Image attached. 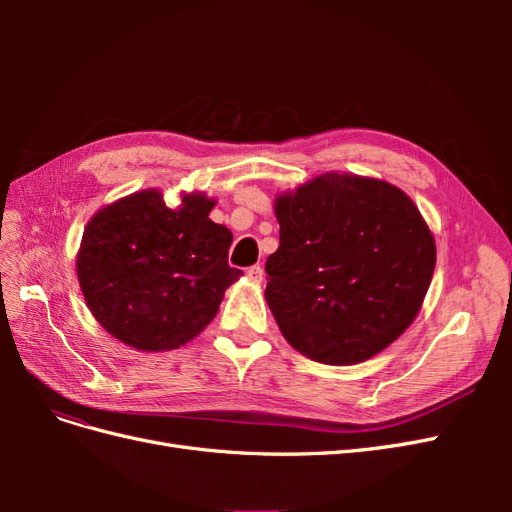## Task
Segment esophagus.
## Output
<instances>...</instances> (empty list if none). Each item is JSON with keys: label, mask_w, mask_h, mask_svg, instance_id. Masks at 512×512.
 Returning <instances> with one entry per match:
<instances>
[{"label": "esophagus", "mask_w": 512, "mask_h": 512, "mask_svg": "<svg viewBox=\"0 0 512 512\" xmlns=\"http://www.w3.org/2000/svg\"><path fill=\"white\" fill-rule=\"evenodd\" d=\"M247 277H250L252 282H262V277H265V271H262L260 265H254V267L247 269Z\"/></svg>", "instance_id": "34e87169"}]
</instances>
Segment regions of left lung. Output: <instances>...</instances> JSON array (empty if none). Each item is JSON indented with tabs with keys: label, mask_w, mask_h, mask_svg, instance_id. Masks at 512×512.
Instances as JSON below:
<instances>
[{
	"label": "left lung",
	"mask_w": 512,
	"mask_h": 512,
	"mask_svg": "<svg viewBox=\"0 0 512 512\" xmlns=\"http://www.w3.org/2000/svg\"><path fill=\"white\" fill-rule=\"evenodd\" d=\"M280 247L265 297L288 344L324 365L391 346L423 305L436 241L395 185L324 173L275 198Z\"/></svg>",
	"instance_id": "obj_1"
}]
</instances>
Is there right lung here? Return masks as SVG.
<instances>
[{
	"mask_svg": "<svg viewBox=\"0 0 512 512\" xmlns=\"http://www.w3.org/2000/svg\"><path fill=\"white\" fill-rule=\"evenodd\" d=\"M213 205L192 192L170 209L162 192L143 190L89 220L76 273L91 314L119 342L175 350L218 314L241 271L228 265L232 232L209 220Z\"/></svg>",
	"mask_w": 512,
	"mask_h": 512,
	"instance_id": "1",
	"label": "right lung"
}]
</instances>
